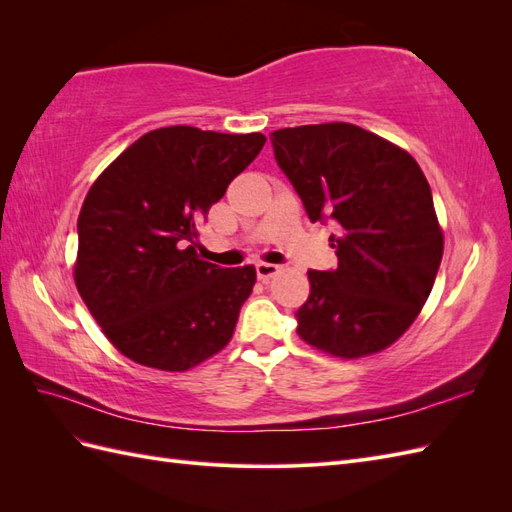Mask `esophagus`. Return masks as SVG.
Wrapping results in <instances>:
<instances>
[{
  "mask_svg": "<svg viewBox=\"0 0 512 512\" xmlns=\"http://www.w3.org/2000/svg\"><path fill=\"white\" fill-rule=\"evenodd\" d=\"M277 273H280V267H277V265H269V262H258V265H256V275H258L260 282L271 280V277H275Z\"/></svg>",
  "mask_w": 512,
  "mask_h": 512,
  "instance_id": "34e87169",
  "label": "esophagus"
}]
</instances>
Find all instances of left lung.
Wrapping results in <instances>:
<instances>
[{
    "instance_id": "8db88e82",
    "label": "left lung",
    "mask_w": 512,
    "mask_h": 512,
    "mask_svg": "<svg viewBox=\"0 0 512 512\" xmlns=\"http://www.w3.org/2000/svg\"><path fill=\"white\" fill-rule=\"evenodd\" d=\"M271 141L309 220L337 222L329 241L339 265L307 271L312 290L297 312L299 337L348 361L382 352L421 314L444 252L421 166L344 121L275 130Z\"/></svg>"
}]
</instances>
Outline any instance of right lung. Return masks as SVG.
<instances>
[{
	"mask_svg": "<svg viewBox=\"0 0 512 512\" xmlns=\"http://www.w3.org/2000/svg\"><path fill=\"white\" fill-rule=\"evenodd\" d=\"M265 143L260 132L151 130L89 188L74 282L108 342L130 361L188 371L230 342L256 269H220L200 258L198 226Z\"/></svg>",
	"mask_w": 512,
	"mask_h": 512,
	"instance_id": "obj_1",
	"label": "right lung"
}]
</instances>
